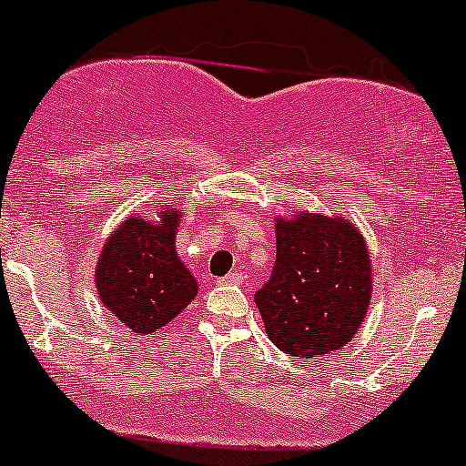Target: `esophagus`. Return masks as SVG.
<instances>
[{"label":"esophagus","instance_id":"esophagus-1","mask_svg":"<svg viewBox=\"0 0 466 466\" xmlns=\"http://www.w3.org/2000/svg\"><path fill=\"white\" fill-rule=\"evenodd\" d=\"M244 281V275L242 273H238V270H233V273H228L227 277H222V279H219V284H242Z\"/></svg>","mask_w":466,"mask_h":466}]
</instances>
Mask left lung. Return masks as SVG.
<instances>
[{"instance_id": "obj_1", "label": "left lung", "mask_w": 466, "mask_h": 466, "mask_svg": "<svg viewBox=\"0 0 466 466\" xmlns=\"http://www.w3.org/2000/svg\"><path fill=\"white\" fill-rule=\"evenodd\" d=\"M273 275L255 292L266 334L289 357H326L357 334L372 299L363 235L339 216L275 218Z\"/></svg>"}]
</instances>
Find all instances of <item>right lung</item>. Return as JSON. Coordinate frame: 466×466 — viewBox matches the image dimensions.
<instances>
[{
	"mask_svg": "<svg viewBox=\"0 0 466 466\" xmlns=\"http://www.w3.org/2000/svg\"><path fill=\"white\" fill-rule=\"evenodd\" d=\"M180 218L174 205L160 211V222L134 213L101 250L94 273L98 297L129 330H160L198 295V281L176 253Z\"/></svg>",
	"mask_w": 466,
	"mask_h": 466,
	"instance_id": "obj_1",
	"label": "right lung"
}]
</instances>
